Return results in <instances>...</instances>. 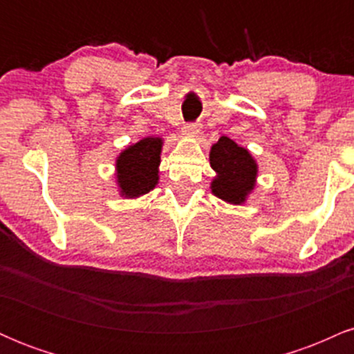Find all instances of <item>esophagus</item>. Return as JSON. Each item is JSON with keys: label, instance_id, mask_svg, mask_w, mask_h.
Masks as SVG:
<instances>
[{"label": "esophagus", "instance_id": "obj_1", "mask_svg": "<svg viewBox=\"0 0 354 354\" xmlns=\"http://www.w3.org/2000/svg\"><path fill=\"white\" fill-rule=\"evenodd\" d=\"M200 133V124L196 123H186L183 126V135L185 136H189V138H194Z\"/></svg>", "mask_w": 354, "mask_h": 354}]
</instances>
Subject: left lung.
<instances>
[{
	"label": "left lung",
	"mask_w": 354,
	"mask_h": 354,
	"mask_svg": "<svg viewBox=\"0 0 354 354\" xmlns=\"http://www.w3.org/2000/svg\"><path fill=\"white\" fill-rule=\"evenodd\" d=\"M209 165L216 171L211 191L219 200L241 205L254 188L258 166L250 151L238 146L228 136H221L211 146Z\"/></svg>",
	"instance_id": "obj_1"
}]
</instances>
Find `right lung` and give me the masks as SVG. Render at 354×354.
Masks as SVG:
<instances>
[{
	"label": "right lung",
	"mask_w": 354,
	"mask_h": 354,
	"mask_svg": "<svg viewBox=\"0 0 354 354\" xmlns=\"http://www.w3.org/2000/svg\"><path fill=\"white\" fill-rule=\"evenodd\" d=\"M161 146V138H145L118 156L116 178L121 196L138 198L158 185Z\"/></svg>",
	"instance_id": "obj_1"
}]
</instances>
